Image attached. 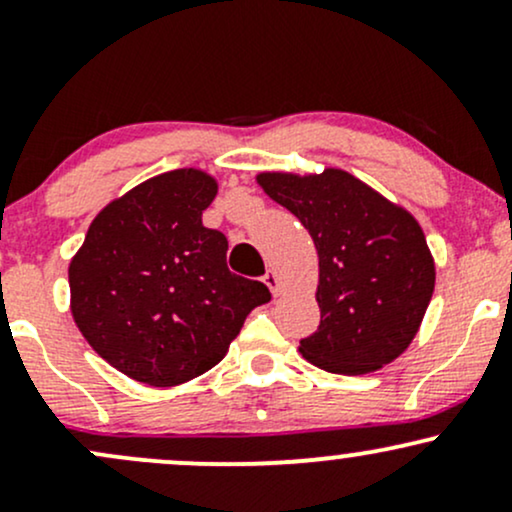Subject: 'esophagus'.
I'll list each match as a JSON object with an SVG mask.
<instances>
[{"mask_svg": "<svg viewBox=\"0 0 512 512\" xmlns=\"http://www.w3.org/2000/svg\"><path fill=\"white\" fill-rule=\"evenodd\" d=\"M262 279H264V284L269 286V291H272L274 296H276V293H279V286H281V284H279V276H276L274 269H267V274H264Z\"/></svg>", "mask_w": 512, "mask_h": 512, "instance_id": "obj_1", "label": "esophagus"}]
</instances>
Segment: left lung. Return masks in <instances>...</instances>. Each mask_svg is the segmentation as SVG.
I'll return each instance as SVG.
<instances>
[{
	"label": "left lung",
	"instance_id": "8db88e82",
	"mask_svg": "<svg viewBox=\"0 0 512 512\" xmlns=\"http://www.w3.org/2000/svg\"><path fill=\"white\" fill-rule=\"evenodd\" d=\"M257 182L308 228L320 257V325L301 354L330 373H370L411 344L436 286L411 214L344 170L262 173Z\"/></svg>",
	"mask_w": 512,
	"mask_h": 512
}]
</instances>
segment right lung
I'll return each instance as SVG.
<instances>
[{"label": "right lung", "instance_id": "add662e5", "mask_svg": "<svg viewBox=\"0 0 512 512\" xmlns=\"http://www.w3.org/2000/svg\"><path fill=\"white\" fill-rule=\"evenodd\" d=\"M216 182L170 170L115 199L69 264L72 315L86 342L139 383L170 387L226 356L252 308L272 298L233 274L228 240L202 223Z\"/></svg>", "mask_w": 512, "mask_h": 512}]
</instances>
